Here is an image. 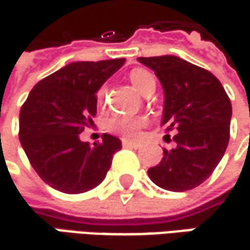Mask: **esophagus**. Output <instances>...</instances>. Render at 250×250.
Returning <instances> with one entry per match:
<instances>
[{
	"mask_svg": "<svg viewBox=\"0 0 250 250\" xmlns=\"http://www.w3.org/2000/svg\"><path fill=\"white\" fill-rule=\"evenodd\" d=\"M122 145L125 147H131V148H139L142 145L137 143V142H131V140H122Z\"/></svg>",
	"mask_w": 250,
	"mask_h": 250,
	"instance_id": "obj_1",
	"label": "esophagus"
}]
</instances>
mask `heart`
<instances>
[{
    "mask_svg": "<svg viewBox=\"0 0 250 250\" xmlns=\"http://www.w3.org/2000/svg\"><path fill=\"white\" fill-rule=\"evenodd\" d=\"M128 79L133 83V85L145 96H151L156 90L157 81L156 77L146 70V68H134L130 71ZM105 96H107V87L102 85L97 90V102L99 104H104L105 102ZM147 117L146 116H113L111 119H108L107 122V130L110 133L119 134L125 139H134L140 128L147 125Z\"/></svg>",
    "mask_w": 250,
    "mask_h": 250,
    "instance_id": "b5f03b06",
    "label": "heart"
}]
</instances>
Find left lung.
Listing matches in <instances>:
<instances>
[{
	"instance_id": "left-lung-1",
	"label": "left lung",
	"mask_w": 250,
	"mask_h": 250,
	"mask_svg": "<svg viewBox=\"0 0 250 250\" xmlns=\"http://www.w3.org/2000/svg\"><path fill=\"white\" fill-rule=\"evenodd\" d=\"M139 61L154 71L165 88L166 131L177 130L174 147L163 148V159L148 169V177L166 190H190L213 173L226 151L230 99L210 71L182 58L139 57Z\"/></svg>"
}]
</instances>
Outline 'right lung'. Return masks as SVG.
Here are the masks:
<instances>
[{"instance_id": "right-lung-1", "label": "right lung", "mask_w": 250, "mask_h": 250, "mask_svg": "<svg viewBox=\"0 0 250 250\" xmlns=\"http://www.w3.org/2000/svg\"><path fill=\"white\" fill-rule=\"evenodd\" d=\"M125 58L71 62L38 81L20 110L18 137L37 174L56 190L77 194L96 188L122 142L103 134L90 146L79 134L97 114V90Z\"/></svg>"}]
</instances>
